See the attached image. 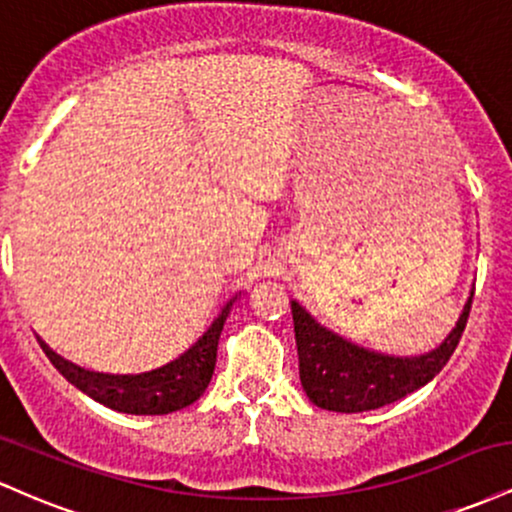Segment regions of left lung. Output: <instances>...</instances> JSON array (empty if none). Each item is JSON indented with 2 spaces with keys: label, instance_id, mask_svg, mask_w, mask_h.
I'll return each mask as SVG.
<instances>
[{
  "label": "left lung",
  "instance_id": "1",
  "mask_svg": "<svg viewBox=\"0 0 512 512\" xmlns=\"http://www.w3.org/2000/svg\"><path fill=\"white\" fill-rule=\"evenodd\" d=\"M474 296V293H472ZM472 298L464 305L457 327L436 351L426 356L395 358L358 349L320 327L298 303H291L298 346V373L310 402L320 409L358 414L411 395L433 380L450 361L467 325Z\"/></svg>",
  "mask_w": 512,
  "mask_h": 512
}]
</instances>
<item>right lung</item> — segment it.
I'll return each instance as SVG.
<instances>
[{
  "label": "right lung",
  "mask_w": 512,
  "mask_h": 512,
  "mask_svg": "<svg viewBox=\"0 0 512 512\" xmlns=\"http://www.w3.org/2000/svg\"><path fill=\"white\" fill-rule=\"evenodd\" d=\"M228 310H231V303L221 310L209 330L185 354L170 361L168 366L142 375L91 373V370L76 368L52 354L45 344L43 349L52 366L60 370L69 383L105 407L125 411V414H170V411L190 407L207 390L216 368V346H219Z\"/></svg>",
  "instance_id": "right-lung-1"
}]
</instances>
